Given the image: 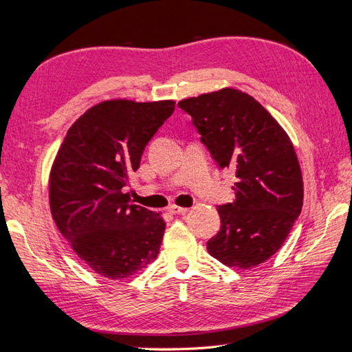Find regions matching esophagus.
Instances as JSON below:
<instances>
[{
  "label": "esophagus",
  "mask_w": 352,
  "mask_h": 352,
  "mask_svg": "<svg viewBox=\"0 0 352 352\" xmlns=\"http://www.w3.org/2000/svg\"><path fill=\"white\" fill-rule=\"evenodd\" d=\"M168 211H170L171 214H185V212H188V208H182V206L171 205V206L168 208Z\"/></svg>",
  "instance_id": "esophagus-1"
}]
</instances>
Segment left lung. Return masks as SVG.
<instances>
[{
    "label": "left lung",
    "instance_id": "obj_1",
    "mask_svg": "<svg viewBox=\"0 0 352 352\" xmlns=\"http://www.w3.org/2000/svg\"><path fill=\"white\" fill-rule=\"evenodd\" d=\"M177 106L217 167L236 177L234 202L217 208L221 226L208 252L229 267L258 266L283 246L302 210V175L290 138L254 97L232 88Z\"/></svg>",
    "mask_w": 352,
    "mask_h": 352
}]
</instances>
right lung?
I'll use <instances>...</instances> for the list:
<instances>
[{
    "mask_svg": "<svg viewBox=\"0 0 352 352\" xmlns=\"http://www.w3.org/2000/svg\"><path fill=\"white\" fill-rule=\"evenodd\" d=\"M175 102L111 100L69 127L50 175V206L60 234L96 274L121 279L160 254L166 221L132 205L124 186Z\"/></svg>",
    "mask_w": 352,
    "mask_h": 352,
    "instance_id": "right-lung-1",
    "label": "right lung"
}]
</instances>
